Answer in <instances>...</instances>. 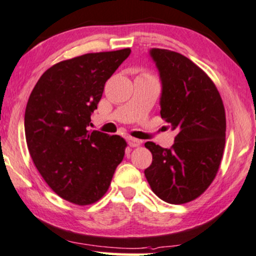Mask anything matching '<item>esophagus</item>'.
Instances as JSON below:
<instances>
[{
	"instance_id": "34e87169",
	"label": "esophagus",
	"mask_w": 256,
	"mask_h": 256,
	"mask_svg": "<svg viewBox=\"0 0 256 256\" xmlns=\"http://www.w3.org/2000/svg\"><path fill=\"white\" fill-rule=\"evenodd\" d=\"M128 145H130L131 148H137L142 144V140H139V139H137V138H132V137L128 138Z\"/></svg>"
}]
</instances>
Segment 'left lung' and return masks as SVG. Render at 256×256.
I'll use <instances>...</instances> for the list:
<instances>
[{
    "label": "left lung",
    "instance_id": "1",
    "mask_svg": "<svg viewBox=\"0 0 256 256\" xmlns=\"http://www.w3.org/2000/svg\"><path fill=\"white\" fill-rule=\"evenodd\" d=\"M162 79L160 117L176 130L174 143L164 148L152 142L144 174L152 192L171 204L196 200L215 180L226 144V111L215 84L182 54L150 52Z\"/></svg>",
    "mask_w": 256,
    "mask_h": 256
}]
</instances>
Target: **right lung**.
I'll use <instances>...</instances> for the list:
<instances>
[{
    "instance_id": "right-lung-1",
    "label": "right lung",
    "mask_w": 256,
    "mask_h": 256,
    "mask_svg": "<svg viewBox=\"0 0 256 256\" xmlns=\"http://www.w3.org/2000/svg\"><path fill=\"white\" fill-rule=\"evenodd\" d=\"M130 53L124 48L60 61L42 74L29 96V154L50 189L73 204L98 202L124 158V138L88 131V126L105 82Z\"/></svg>"
}]
</instances>
